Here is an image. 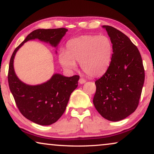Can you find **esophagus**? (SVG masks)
Here are the masks:
<instances>
[{
	"label": "esophagus",
	"instance_id": "obj_1",
	"mask_svg": "<svg viewBox=\"0 0 154 154\" xmlns=\"http://www.w3.org/2000/svg\"><path fill=\"white\" fill-rule=\"evenodd\" d=\"M79 82L80 84H83V83H85V82H86V81L84 79H82V78H81V79H79Z\"/></svg>",
	"mask_w": 154,
	"mask_h": 154
}]
</instances>
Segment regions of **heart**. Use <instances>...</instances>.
<instances>
[{
  "label": "heart",
  "mask_w": 154,
  "mask_h": 154,
  "mask_svg": "<svg viewBox=\"0 0 154 154\" xmlns=\"http://www.w3.org/2000/svg\"><path fill=\"white\" fill-rule=\"evenodd\" d=\"M112 44L104 35H82L68 41L66 52L60 54L59 60L64 68L74 69L80 62L83 72L90 77L103 75L110 66Z\"/></svg>",
  "instance_id": "heart-1"
}]
</instances>
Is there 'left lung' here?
Returning a JSON list of instances; mask_svg holds the SVG:
<instances>
[{
  "label": "left lung",
  "instance_id": "left-lung-1",
  "mask_svg": "<svg viewBox=\"0 0 154 154\" xmlns=\"http://www.w3.org/2000/svg\"><path fill=\"white\" fill-rule=\"evenodd\" d=\"M112 44V55L106 73L96 80L93 99L102 117L112 122L125 119L137 108L144 82V69L137 46L123 32L103 26Z\"/></svg>",
  "mask_w": 154,
  "mask_h": 154
}]
</instances>
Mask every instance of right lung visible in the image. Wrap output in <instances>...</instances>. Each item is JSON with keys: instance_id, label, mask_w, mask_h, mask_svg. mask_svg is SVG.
<instances>
[{"instance_id": "add662e5", "label": "right lung", "mask_w": 154, "mask_h": 154, "mask_svg": "<svg viewBox=\"0 0 154 154\" xmlns=\"http://www.w3.org/2000/svg\"><path fill=\"white\" fill-rule=\"evenodd\" d=\"M68 30L64 28L37 29L30 32L11 56L8 70V83L20 112L31 122L39 125L56 122L65 111L71 94L77 88L80 76L65 77L55 74L46 82L39 85H26L15 74L13 61L18 49L30 39H39L56 46Z\"/></svg>"}]
</instances>
